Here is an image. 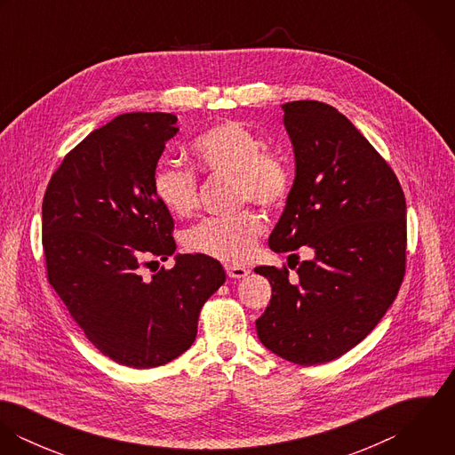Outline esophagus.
I'll return each instance as SVG.
<instances>
[{
    "instance_id": "esophagus-1",
    "label": "esophagus",
    "mask_w": 455,
    "mask_h": 455,
    "mask_svg": "<svg viewBox=\"0 0 455 455\" xmlns=\"http://www.w3.org/2000/svg\"><path fill=\"white\" fill-rule=\"evenodd\" d=\"M226 273L229 278H243L249 275V269L243 267V266H238V264H226Z\"/></svg>"
}]
</instances>
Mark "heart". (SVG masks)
I'll list each match as a JSON object with an SVG mask.
<instances>
[{
  "mask_svg": "<svg viewBox=\"0 0 455 455\" xmlns=\"http://www.w3.org/2000/svg\"><path fill=\"white\" fill-rule=\"evenodd\" d=\"M196 164L208 175H235V193L266 208L280 206L291 191V170L283 157L266 148L259 134L238 121H222L196 136L191 143ZM157 201L175 217L193 213L197 201L196 177L175 164H161L154 173ZM264 231V219L254 210L231 217H210L186 235V247L222 262H243Z\"/></svg>",
  "mask_w": 455,
  "mask_h": 455,
  "instance_id": "b5f03b06",
  "label": "heart"
}]
</instances>
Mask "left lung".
I'll use <instances>...</instances> for the list:
<instances>
[{"label":"left lung","mask_w":455,"mask_h":455,"mask_svg":"<svg viewBox=\"0 0 455 455\" xmlns=\"http://www.w3.org/2000/svg\"><path fill=\"white\" fill-rule=\"evenodd\" d=\"M282 110L296 173L267 243L276 254L307 245L314 258L294 280L287 269H254L273 289L256 327L267 350L312 366L361 343L395 299L406 201L389 164L334 107L301 100Z\"/></svg>","instance_id":"left-lung-1"}]
</instances>
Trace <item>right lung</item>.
I'll use <instances>...</instances> for the list:
<instances>
[{
	"label": "right lung",
	"mask_w": 455,
	"mask_h": 455,
	"mask_svg": "<svg viewBox=\"0 0 455 455\" xmlns=\"http://www.w3.org/2000/svg\"><path fill=\"white\" fill-rule=\"evenodd\" d=\"M175 124L172 114L134 112L89 132L52 175L42 204L51 285L103 355L138 370L182 355L195 343L201 307L226 282L222 264L203 254H176L172 270L140 276L147 257L177 251L173 217L154 193Z\"/></svg>",
	"instance_id": "add662e5"
}]
</instances>
